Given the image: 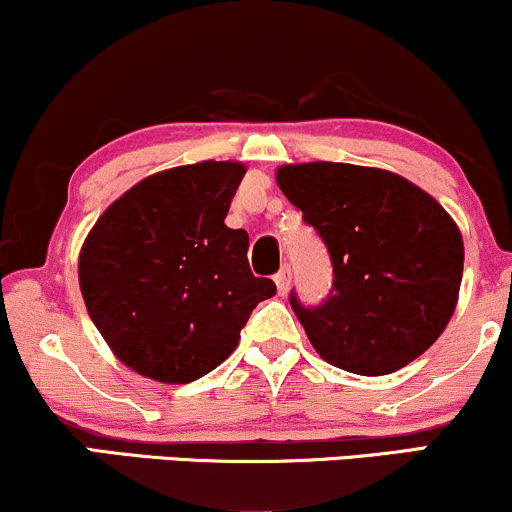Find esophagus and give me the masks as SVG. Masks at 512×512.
Listing matches in <instances>:
<instances>
[{
	"instance_id": "obj_1",
	"label": "esophagus",
	"mask_w": 512,
	"mask_h": 512,
	"mask_svg": "<svg viewBox=\"0 0 512 512\" xmlns=\"http://www.w3.org/2000/svg\"><path fill=\"white\" fill-rule=\"evenodd\" d=\"M274 281H276V289H279V293L289 291V286H291V267H289V264H284V267H281L279 272L274 274Z\"/></svg>"
}]
</instances>
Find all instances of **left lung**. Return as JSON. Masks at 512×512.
<instances>
[{
  "label": "left lung",
  "instance_id": "1",
  "mask_svg": "<svg viewBox=\"0 0 512 512\" xmlns=\"http://www.w3.org/2000/svg\"><path fill=\"white\" fill-rule=\"evenodd\" d=\"M332 262L317 305L289 303L332 366L387 375L419 358L455 313L464 245L455 221L409 180L351 163H303L276 173Z\"/></svg>",
  "mask_w": 512,
  "mask_h": 512
}]
</instances>
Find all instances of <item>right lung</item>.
<instances>
[{"mask_svg":"<svg viewBox=\"0 0 512 512\" xmlns=\"http://www.w3.org/2000/svg\"><path fill=\"white\" fill-rule=\"evenodd\" d=\"M245 168L204 161L151 175L105 209L79 257L93 325L115 356L158 383H192L226 361L272 279L248 264L226 219Z\"/></svg>","mask_w":512,"mask_h":512,"instance_id":"add662e5","label":"right lung"}]
</instances>
